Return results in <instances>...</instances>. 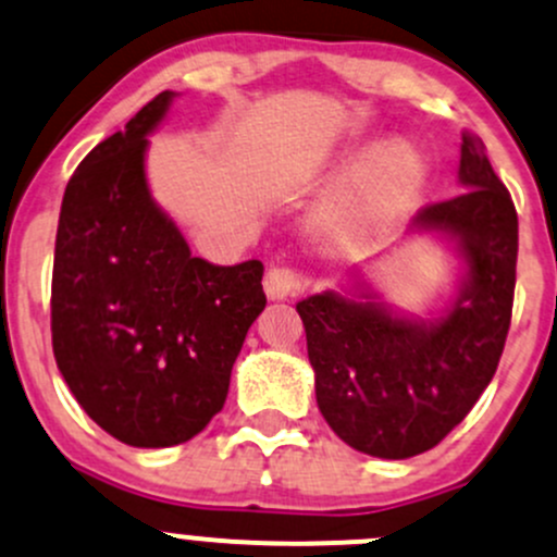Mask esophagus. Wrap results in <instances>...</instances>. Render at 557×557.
Masks as SVG:
<instances>
[{"instance_id":"1","label":"esophagus","mask_w":557,"mask_h":557,"mask_svg":"<svg viewBox=\"0 0 557 557\" xmlns=\"http://www.w3.org/2000/svg\"><path fill=\"white\" fill-rule=\"evenodd\" d=\"M306 289V276L292 265H273L265 273V292L271 300H284V297L297 295Z\"/></svg>"}]
</instances>
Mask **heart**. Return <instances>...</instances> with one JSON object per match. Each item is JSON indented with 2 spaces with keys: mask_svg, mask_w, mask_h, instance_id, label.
<instances>
[{
  "mask_svg": "<svg viewBox=\"0 0 557 557\" xmlns=\"http://www.w3.org/2000/svg\"><path fill=\"white\" fill-rule=\"evenodd\" d=\"M421 169L407 152H392L375 165L364 185V206L372 214H392L418 190Z\"/></svg>",
  "mask_w": 557,
  "mask_h": 557,
  "instance_id": "obj_1",
  "label": "heart"
}]
</instances>
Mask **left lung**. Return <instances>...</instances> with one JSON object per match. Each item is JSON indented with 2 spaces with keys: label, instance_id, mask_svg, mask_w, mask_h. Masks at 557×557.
<instances>
[{
  "label": "left lung",
  "instance_id": "8db88e82",
  "mask_svg": "<svg viewBox=\"0 0 557 557\" xmlns=\"http://www.w3.org/2000/svg\"><path fill=\"white\" fill-rule=\"evenodd\" d=\"M461 139L463 193L416 216L456 236L467 257L469 278L448 317L418 324L332 292L297 302L321 416L367 456L410 458L443 443L485 392L507 343L518 211L483 139L469 131Z\"/></svg>",
  "mask_w": 557,
  "mask_h": 557
}]
</instances>
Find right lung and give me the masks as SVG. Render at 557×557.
Returning <instances> with one entry per match:
<instances>
[{
    "label": "right lung",
    "mask_w": 557,
    "mask_h": 557,
    "mask_svg": "<svg viewBox=\"0 0 557 557\" xmlns=\"http://www.w3.org/2000/svg\"><path fill=\"white\" fill-rule=\"evenodd\" d=\"M163 90L96 145L69 180L55 233L50 332L66 386L114 440L171 448L222 410L251 321L265 308L262 262L190 255L145 180Z\"/></svg>",
    "instance_id": "1"
}]
</instances>
